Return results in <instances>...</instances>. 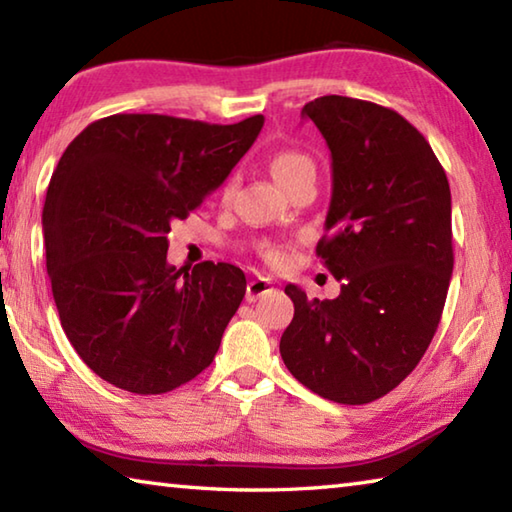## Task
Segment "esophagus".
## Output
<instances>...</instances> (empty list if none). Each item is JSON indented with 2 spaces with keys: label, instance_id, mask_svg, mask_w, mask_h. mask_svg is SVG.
Returning <instances> with one entry per match:
<instances>
[{
  "label": "esophagus",
  "instance_id": "1",
  "mask_svg": "<svg viewBox=\"0 0 512 512\" xmlns=\"http://www.w3.org/2000/svg\"><path fill=\"white\" fill-rule=\"evenodd\" d=\"M271 291H273V282L268 280V277L257 275L255 280L248 282V287H246V300H248V302H257L259 298H264L266 293H271Z\"/></svg>",
  "mask_w": 512,
  "mask_h": 512
}]
</instances>
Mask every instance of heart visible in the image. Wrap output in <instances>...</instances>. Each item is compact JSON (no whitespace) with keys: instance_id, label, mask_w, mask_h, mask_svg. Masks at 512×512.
Masks as SVG:
<instances>
[{"instance_id":"1","label":"heart","mask_w":512,"mask_h":512,"mask_svg":"<svg viewBox=\"0 0 512 512\" xmlns=\"http://www.w3.org/2000/svg\"><path fill=\"white\" fill-rule=\"evenodd\" d=\"M268 171H271V176L277 185L291 192V189L300 185L302 180L316 176V164L309 155L300 151H277L268 158ZM230 192H232V183L225 187V194ZM264 259L273 266H282L287 262V253H284L282 248H266Z\"/></svg>"}]
</instances>
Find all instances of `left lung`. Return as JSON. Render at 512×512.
<instances>
[{
	"label": "left lung",
	"mask_w": 512,
	"mask_h": 512,
	"mask_svg": "<svg viewBox=\"0 0 512 512\" xmlns=\"http://www.w3.org/2000/svg\"><path fill=\"white\" fill-rule=\"evenodd\" d=\"M332 153V201L316 253L341 282L334 300L296 284L280 339L309 391L368 404L418 366L443 316L454 268L452 194L429 142L395 110L318 97L302 108Z\"/></svg>",
	"instance_id": "obj_1"
}]
</instances>
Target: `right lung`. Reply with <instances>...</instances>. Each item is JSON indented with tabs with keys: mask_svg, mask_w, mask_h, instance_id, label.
<instances>
[{
	"mask_svg": "<svg viewBox=\"0 0 512 512\" xmlns=\"http://www.w3.org/2000/svg\"><path fill=\"white\" fill-rule=\"evenodd\" d=\"M264 117L92 121L47 187V273L69 343L108 384L160 395L210 366L246 293L232 264L167 262L171 223L223 185Z\"/></svg>",
	"mask_w": 512,
	"mask_h": 512,
	"instance_id": "add662e5",
	"label": "right lung"
}]
</instances>
